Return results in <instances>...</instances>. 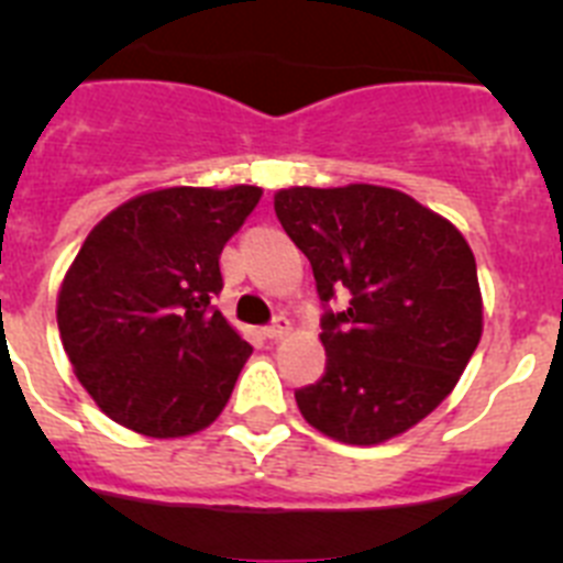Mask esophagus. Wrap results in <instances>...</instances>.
Listing matches in <instances>:
<instances>
[{
    "instance_id": "obj_1",
    "label": "esophagus",
    "mask_w": 563,
    "mask_h": 563,
    "mask_svg": "<svg viewBox=\"0 0 563 563\" xmlns=\"http://www.w3.org/2000/svg\"><path fill=\"white\" fill-rule=\"evenodd\" d=\"M287 332H290V318H285V316H278L271 327H265V335L271 338V341H278V338H285Z\"/></svg>"
}]
</instances>
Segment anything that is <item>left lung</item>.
<instances>
[{
	"label": "left lung",
	"instance_id": "8db88e82",
	"mask_svg": "<svg viewBox=\"0 0 563 563\" xmlns=\"http://www.w3.org/2000/svg\"><path fill=\"white\" fill-rule=\"evenodd\" d=\"M276 217L310 258L327 369L296 389L312 429L377 445L440 406L482 338L476 258L440 213L395 188H285ZM335 297H346L341 311Z\"/></svg>",
	"mask_w": 563,
	"mask_h": 563
}]
</instances>
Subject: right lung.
Segmentation results:
<instances>
[{
    "instance_id": "1",
    "label": "right lung",
    "mask_w": 563,
    "mask_h": 563,
    "mask_svg": "<svg viewBox=\"0 0 563 563\" xmlns=\"http://www.w3.org/2000/svg\"><path fill=\"white\" fill-rule=\"evenodd\" d=\"M262 188L174 186L123 202L84 239L58 292L73 369L114 422L186 437L225 409L253 346L225 321L220 256Z\"/></svg>"
}]
</instances>
